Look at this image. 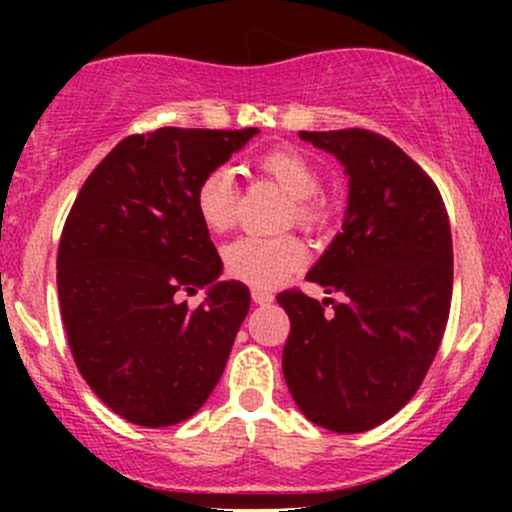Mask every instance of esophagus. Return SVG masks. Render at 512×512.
I'll return each instance as SVG.
<instances>
[{
    "mask_svg": "<svg viewBox=\"0 0 512 512\" xmlns=\"http://www.w3.org/2000/svg\"><path fill=\"white\" fill-rule=\"evenodd\" d=\"M252 301H255L257 305H267L274 301V293H269L264 289H252Z\"/></svg>",
    "mask_w": 512,
    "mask_h": 512,
    "instance_id": "34e87169",
    "label": "esophagus"
}]
</instances>
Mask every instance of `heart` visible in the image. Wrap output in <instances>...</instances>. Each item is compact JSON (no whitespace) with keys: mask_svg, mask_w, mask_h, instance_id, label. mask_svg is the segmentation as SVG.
Listing matches in <instances>:
<instances>
[{"mask_svg":"<svg viewBox=\"0 0 512 512\" xmlns=\"http://www.w3.org/2000/svg\"><path fill=\"white\" fill-rule=\"evenodd\" d=\"M260 173L274 180L286 195L293 197L291 216L298 226L317 231L330 221V207L317 192L322 187L320 170L308 156L289 146L262 151L255 158ZM195 207L199 219L209 231L221 233L233 226L238 211V185L228 168H214L199 180L195 190ZM305 245L296 236H243L223 248V267L233 279L250 286L281 284L291 272L303 267Z\"/></svg>","mask_w":512,"mask_h":512,"instance_id":"b5f03b06","label":"heart"}]
</instances>
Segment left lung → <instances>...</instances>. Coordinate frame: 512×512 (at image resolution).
Masks as SVG:
<instances>
[{
    "instance_id": "left-lung-1",
    "label": "left lung",
    "mask_w": 512,
    "mask_h": 512,
    "mask_svg": "<svg viewBox=\"0 0 512 512\" xmlns=\"http://www.w3.org/2000/svg\"><path fill=\"white\" fill-rule=\"evenodd\" d=\"M301 139L349 175L342 233L305 276L342 301L276 296L291 320L281 368L313 424L363 433L414 397L438 354L452 298L448 211L436 182L383 134L351 127Z\"/></svg>"
}]
</instances>
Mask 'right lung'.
Listing matches in <instances>:
<instances>
[{
	"mask_svg": "<svg viewBox=\"0 0 512 512\" xmlns=\"http://www.w3.org/2000/svg\"><path fill=\"white\" fill-rule=\"evenodd\" d=\"M257 134L161 127L129 134L88 175L64 221L57 291L84 380L122 419L163 428L207 402L250 310L199 219L195 190ZM209 288L197 309L182 292Z\"/></svg>",
	"mask_w": 512,
	"mask_h": 512,
	"instance_id": "obj_1",
	"label": "right lung"
}]
</instances>
